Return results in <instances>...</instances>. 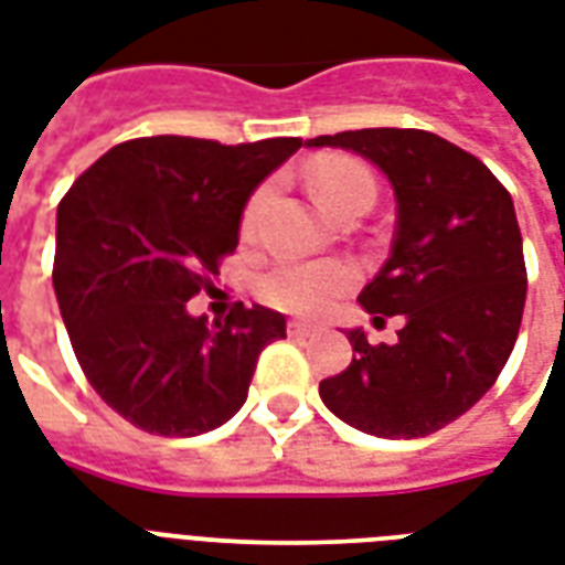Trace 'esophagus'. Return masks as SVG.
Instances as JSON below:
<instances>
[{
  "label": "esophagus",
  "instance_id": "esophagus-1",
  "mask_svg": "<svg viewBox=\"0 0 565 565\" xmlns=\"http://www.w3.org/2000/svg\"><path fill=\"white\" fill-rule=\"evenodd\" d=\"M311 331H317V326H311V322H301V320L287 322V334H290V338H308Z\"/></svg>",
  "mask_w": 565,
  "mask_h": 565
}]
</instances>
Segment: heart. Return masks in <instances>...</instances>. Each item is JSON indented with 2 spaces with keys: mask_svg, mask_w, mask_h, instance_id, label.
<instances>
[{
  "mask_svg": "<svg viewBox=\"0 0 565 565\" xmlns=\"http://www.w3.org/2000/svg\"><path fill=\"white\" fill-rule=\"evenodd\" d=\"M308 186H311L313 201L334 218L343 210L355 204H373L376 198V180L370 174L367 166H361L359 159L329 157L313 159L308 168ZM273 186L266 183L248 198L243 210V231L245 239H254L264 210L269 204ZM355 284V273L343 264H278L257 281V292L266 305H273L278 311L287 313H320L329 308L331 301L343 296Z\"/></svg>",
  "mask_w": 565,
  "mask_h": 565,
  "instance_id": "1",
  "label": "heart"
}]
</instances>
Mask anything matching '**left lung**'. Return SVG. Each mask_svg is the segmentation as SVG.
<instances>
[{"instance_id":"8db88e82","label":"left lung","mask_w":565,"mask_h":565,"mask_svg":"<svg viewBox=\"0 0 565 565\" xmlns=\"http://www.w3.org/2000/svg\"><path fill=\"white\" fill-rule=\"evenodd\" d=\"M308 148L355 150L391 180V257L359 301L376 326L406 320L391 347L352 329V364L322 379V403L367 436H433L494 385L519 338L527 269L510 192L426 129H347Z\"/></svg>"}]
</instances>
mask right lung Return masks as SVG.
<instances>
[{
	"label": "right lung",
	"instance_id": "1",
	"mask_svg": "<svg viewBox=\"0 0 565 565\" xmlns=\"http://www.w3.org/2000/svg\"><path fill=\"white\" fill-rule=\"evenodd\" d=\"M301 139L218 145L189 136L120 141L58 204L53 287L82 373L124 420L189 438L243 408L284 313L236 301L192 317L186 301L239 243L254 189Z\"/></svg>",
	"mask_w": 565,
	"mask_h": 565
}]
</instances>
